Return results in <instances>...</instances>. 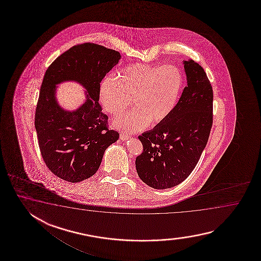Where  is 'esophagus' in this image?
<instances>
[{
  "label": "esophagus",
  "instance_id": "1",
  "mask_svg": "<svg viewBox=\"0 0 261 261\" xmlns=\"http://www.w3.org/2000/svg\"><path fill=\"white\" fill-rule=\"evenodd\" d=\"M120 139L123 140V141H126V140H128V139L130 138L132 136L130 135H128V134H126V133H120Z\"/></svg>",
  "mask_w": 261,
  "mask_h": 261
}]
</instances>
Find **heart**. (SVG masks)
<instances>
[{
	"label": "heart",
	"mask_w": 261,
	"mask_h": 261,
	"mask_svg": "<svg viewBox=\"0 0 261 261\" xmlns=\"http://www.w3.org/2000/svg\"><path fill=\"white\" fill-rule=\"evenodd\" d=\"M183 73L178 67L135 63L124 67L100 83V100L105 110L114 117L130 106L132 111L114 121L126 133H136L150 124L164 121L175 108L183 89Z\"/></svg>",
	"instance_id": "obj_1"
}]
</instances>
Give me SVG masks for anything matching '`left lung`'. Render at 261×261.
I'll use <instances>...</instances> for the list:
<instances>
[{"mask_svg":"<svg viewBox=\"0 0 261 261\" xmlns=\"http://www.w3.org/2000/svg\"><path fill=\"white\" fill-rule=\"evenodd\" d=\"M188 86L172 114L138 138L143 152L135 165L141 180L155 189L182 183L194 170L213 125V89L203 68L184 61Z\"/></svg>","mask_w":261,"mask_h":261,"instance_id":"8db88e82","label":"left lung"}]
</instances>
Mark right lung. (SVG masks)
Segmentation results:
<instances>
[{
    "instance_id": "add662e5",
    "label": "right lung",
    "mask_w": 261,
    "mask_h": 261,
    "mask_svg": "<svg viewBox=\"0 0 261 261\" xmlns=\"http://www.w3.org/2000/svg\"><path fill=\"white\" fill-rule=\"evenodd\" d=\"M120 54L100 44H77L58 57L47 68L35 109L34 126L41 155L56 176L77 183L98 171L110 144L119 133L108 128V117L99 103L100 83L117 65ZM73 80L88 91L77 111L65 112L55 100V86Z\"/></svg>"
}]
</instances>
